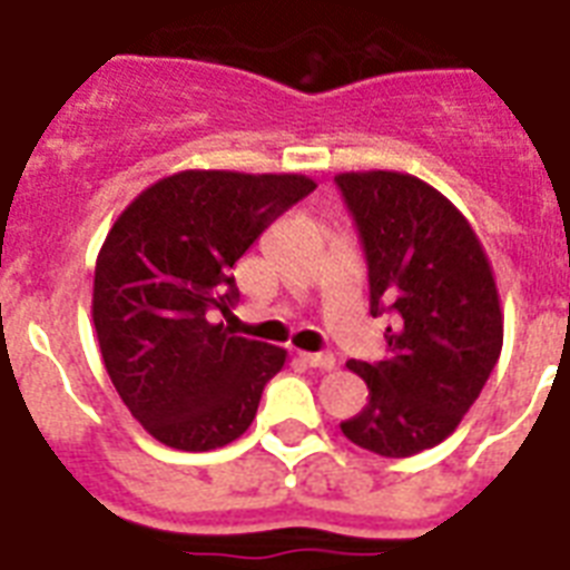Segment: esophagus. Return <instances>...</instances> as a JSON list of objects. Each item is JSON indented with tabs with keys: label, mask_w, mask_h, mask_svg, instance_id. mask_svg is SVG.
<instances>
[{
	"label": "esophagus",
	"mask_w": 570,
	"mask_h": 570,
	"mask_svg": "<svg viewBox=\"0 0 570 570\" xmlns=\"http://www.w3.org/2000/svg\"><path fill=\"white\" fill-rule=\"evenodd\" d=\"M302 362H305V365H311V368H320V371L335 368V356H332V353H302Z\"/></svg>",
	"instance_id": "esophagus-1"
}]
</instances>
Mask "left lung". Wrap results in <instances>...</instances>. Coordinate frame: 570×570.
Listing matches in <instances>:
<instances>
[{
  "mask_svg": "<svg viewBox=\"0 0 570 570\" xmlns=\"http://www.w3.org/2000/svg\"><path fill=\"white\" fill-rule=\"evenodd\" d=\"M335 184L368 263L371 317H395L386 360L347 362L368 383V404L341 432L377 456H414L456 432L499 362L492 265L471 223L425 180L347 171Z\"/></svg>",
  "mask_w": 570,
  "mask_h": 570,
  "instance_id": "1",
  "label": "left lung"
}]
</instances>
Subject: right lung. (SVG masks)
<instances>
[{"mask_svg":"<svg viewBox=\"0 0 570 570\" xmlns=\"http://www.w3.org/2000/svg\"><path fill=\"white\" fill-rule=\"evenodd\" d=\"M317 184L305 175L178 171L108 232L92 281L105 368L159 444L205 453L247 432L286 350L235 335L210 314L238 302L232 265Z\"/></svg>","mask_w":570,"mask_h":570,"instance_id":"right-lung-1","label":"right lung"}]
</instances>
